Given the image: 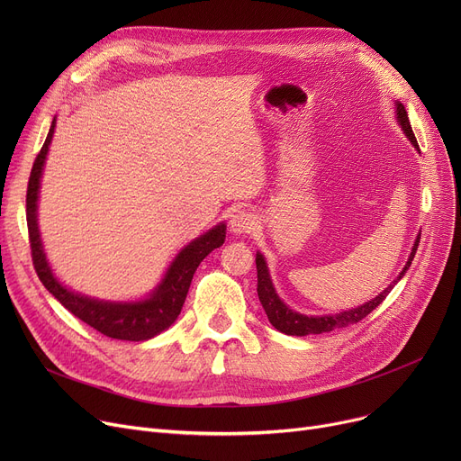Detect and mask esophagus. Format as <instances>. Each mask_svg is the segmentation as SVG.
<instances>
[{"mask_svg":"<svg viewBox=\"0 0 461 461\" xmlns=\"http://www.w3.org/2000/svg\"><path fill=\"white\" fill-rule=\"evenodd\" d=\"M258 224L256 214H252L250 211H235L230 218V231L235 235H243V233H250Z\"/></svg>","mask_w":461,"mask_h":461,"instance_id":"esophagus-1","label":"esophagus"}]
</instances>
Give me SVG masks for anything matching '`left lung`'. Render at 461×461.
<instances>
[{"mask_svg": "<svg viewBox=\"0 0 461 461\" xmlns=\"http://www.w3.org/2000/svg\"><path fill=\"white\" fill-rule=\"evenodd\" d=\"M394 110H396V121H398V125L402 127L403 134L407 136V140L411 143L415 145V149L420 151L417 138L413 134V129H411L407 112H405V108L400 101H394ZM419 240H420V233L415 239V245H413V249H411V254L407 258V263H405V267L402 269V273L389 285H386L375 299H372L365 304H360L357 308L344 310L340 313H329V316H306V313H301V312H295V310L289 308L276 294L275 284L271 280L269 267H267V261H265L261 252H258L256 254V269H258V297H259V303H261L265 313H267L271 325L276 330H280L284 334H289V336L323 334V332H330L334 329L349 327L353 323H358L360 320H365L368 313L372 310H375L384 301V297L391 294V289L403 278V275L411 267V261H413V258H415V252L419 249Z\"/></svg>", "mask_w": 461, "mask_h": 461, "instance_id": "8db88e82", "label": "left lung"}]
</instances>
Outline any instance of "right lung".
<instances>
[{"mask_svg": "<svg viewBox=\"0 0 461 461\" xmlns=\"http://www.w3.org/2000/svg\"><path fill=\"white\" fill-rule=\"evenodd\" d=\"M56 131V117L48 131V136L42 143V149L37 155L32 176L28 183L26 196V216L32 243V258L39 280L70 313H75L78 320L87 323L89 327L103 332L104 336L115 338V340L129 342H143L155 338L162 330L172 325L181 313L185 304L188 287L198 265L209 256L214 249L224 245L226 239V222H218L203 235L192 239L186 247L179 250V254L167 265V269L160 282L151 289L148 297L138 301H106L89 297L78 292H72L63 285L54 275L50 263L46 259L42 239L39 231V192H41V177L46 162L48 149Z\"/></svg>", "mask_w": 461, "mask_h": 461, "instance_id": "add662e5", "label": "right lung"}]
</instances>
